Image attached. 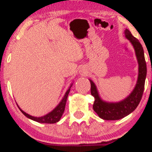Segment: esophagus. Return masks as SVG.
Returning <instances> with one entry per match:
<instances>
[{
    "mask_svg": "<svg viewBox=\"0 0 152 152\" xmlns=\"http://www.w3.org/2000/svg\"><path fill=\"white\" fill-rule=\"evenodd\" d=\"M81 75H85L86 74V72L85 71H83V70H81Z\"/></svg>",
    "mask_w": 152,
    "mask_h": 152,
    "instance_id": "esophagus-1",
    "label": "esophagus"
}]
</instances>
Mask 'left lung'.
Wrapping results in <instances>:
<instances>
[{"label": "left lung", "mask_w": 152, "mask_h": 152, "mask_svg": "<svg viewBox=\"0 0 152 152\" xmlns=\"http://www.w3.org/2000/svg\"><path fill=\"white\" fill-rule=\"evenodd\" d=\"M124 35L133 46L139 64V73L136 86L130 94L123 100L118 102H109L104 101L99 96L98 89L92 80L91 83V94L94 97L93 105L94 111L98 116L104 120H118L128 116L137 109L144 89L146 76V64L144 58V49L142 44L135 37L132 36L128 29L124 31Z\"/></svg>", "instance_id": "8db88e82"}]
</instances>
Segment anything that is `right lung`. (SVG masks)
<instances>
[{"instance_id": "add662e5", "label": "right lung", "mask_w": 152, "mask_h": 152, "mask_svg": "<svg viewBox=\"0 0 152 152\" xmlns=\"http://www.w3.org/2000/svg\"><path fill=\"white\" fill-rule=\"evenodd\" d=\"M73 83H71L69 86V88H68V90L66 91V92L64 94V97L61 99L59 104L56 106L54 109L52 110L51 111H50L49 113L44 115V116H39V117H37V116H31V115L27 114L25 111H23V110L19 107V106L17 104L18 107L20 109V111L27 118H30V119L33 120V121H35L36 122H38V123H42V124H54L56 123V122L59 121V120L61 118L64 112V110H65V106H66V100H67L68 96H69V92H70L71 88L72 86Z\"/></svg>"}]
</instances>
